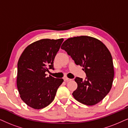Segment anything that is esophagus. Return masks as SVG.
<instances>
[{
  "instance_id": "34e87169",
  "label": "esophagus",
  "mask_w": 128,
  "mask_h": 128,
  "mask_svg": "<svg viewBox=\"0 0 128 128\" xmlns=\"http://www.w3.org/2000/svg\"><path fill=\"white\" fill-rule=\"evenodd\" d=\"M64 80L65 81V82H69V81L72 80V79L67 78V77H64Z\"/></svg>"
}]
</instances>
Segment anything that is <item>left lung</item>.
<instances>
[{
    "instance_id": "8db88e82",
    "label": "left lung",
    "mask_w": 128,
    "mask_h": 128,
    "mask_svg": "<svg viewBox=\"0 0 128 128\" xmlns=\"http://www.w3.org/2000/svg\"><path fill=\"white\" fill-rule=\"evenodd\" d=\"M61 48L86 74L84 80L74 79L77 83L72 93L75 99L88 106L100 102L110 90L114 77L112 56L106 45L93 37L80 36L67 39Z\"/></svg>"
}]
</instances>
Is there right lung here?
Segmentation results:
<instances>
[{
    "label": "right lung",
    "instance_id": "1",
    "mask_svg": "<svg viewBox=\"0 0 128 128\" xmlns=\"http://www.w3.org/2000/svg\"><path fill=\"white\" fill-rule=\"evenodd\" d=\"M64 39H42L24 50L18 62L16 84L20 97L35 109L48 106L54 100L62 78L45 74L54 68V60Z\"/></svg>",
    "mask_w": 128,
    "mask_h": 128
}]
</instances>
